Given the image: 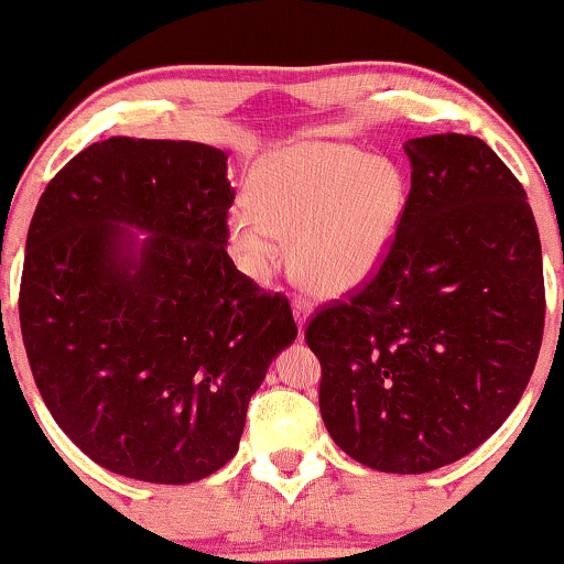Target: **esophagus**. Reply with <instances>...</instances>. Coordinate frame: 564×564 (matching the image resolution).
Wrapping results in <instances>:
<instances>
[{"label": "esophagus", "instance_id": "1", "mask_svg": "<svg viewBox=\"0 0 564 564\" xmlns=\"http://www.w3.org/2000/svg\"><path fill=\"white\" fill-rule=\"evenodd\" d=\"M293 314H295V323H299L301 328H304L308 314H312V301L301 299V295H295V299H293Z\"/></svg>", "mask_w": 564, "mask_h": 564}]
</instances>
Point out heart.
Returning a JSON list of instances; mask_svg holds the SVG:
<instances>
[{
  "mask_svg": "<svg viewBox=\"0 0 564 564\" xmlns=\"http://www.w3.org/2000/svg\"><path fill=\"white\" fill-rule=\"evenodd\" d=\"M405 209L403 174L347 142L290 144L258 166L252 202L231 212V241L265 274L293 236V271L317 295L352 293L379 271Z\"/></svg>",
  "mask_w": 564,
  "mask_h": 564,
  "instance_id": "b5f03b06",
  "label": "heart"
}]
</instances>
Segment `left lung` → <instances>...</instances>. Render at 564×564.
<instances>
[{"instance_id":"1","label":"left lung","mask_w":564,"mask_h":564,"mask_svg":"<svg viewBox=\"0 0 564 564\" xmlns=\"http://www.w3.org/2000/svg\"><path fill=\"white\" fill-rule=\"evenodd\" d=\"M411 191L366 284L317 306L319 414L357 463L427 474L481 446L543 341L541 239L522 183L478 137L403 144Z\"/></svg>"}]
</instances>
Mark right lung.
<instances>
[{
  "mask_svg": "<svg viewBox=\"0 0 564 564\" xmlns=\"http://www.w3.org/2000/svg\"><path fill=\"white\" fill-rule=\"evenodd\" d=\"M234 196L223 150L110 137L34 209L18 295L29 366L58 427L112 474L191 484L220 470L299 336L288 295L226 252ZM120 225L151 234L139 253Z\"/></svg>",
  "mask_w": 564,
  "mask_h": 564,
  "instance_id": "add662e5",
  "label": "right lung"
}]
</instances>
